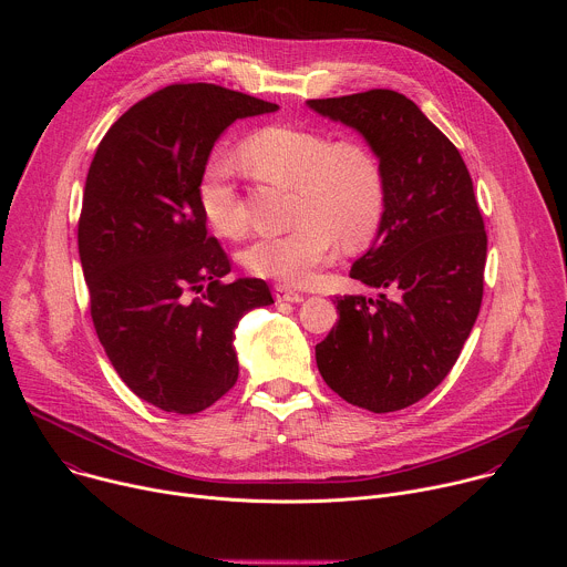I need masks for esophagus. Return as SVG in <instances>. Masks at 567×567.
<instances>
[{
	"label": "esophagus",
	"instance_id": "1",
	"mask_svg": "<svg viewBox=\"0 0 567 567\" xmlns=\"http://www.w3.org/2000/svg\"><path fill=\"white\" fill-rule=\"evenodd\" d=\"M274 293H276L278 302H300L305 298L300 291H296V289H291L287 285H276Z\"/></svg>",
	"mask_w": 567,
	"mask_h": 567
}]
</instances>
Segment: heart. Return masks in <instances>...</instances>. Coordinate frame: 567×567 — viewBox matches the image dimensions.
<instances>
[{"instance_id":"obj_1","label":"heart","mask_w":567,"mask_h":567,"mask_svg":"<svg viewBox=\"0 0 567 567\" xmlns=\"http://www.w3.org/2000/svg\"><path fill=\"white\" fill-rule=\"evenodd\" d=\"M239 158L258 177L293 188L291 230L260 235L245 251L249 271L300 285L326 265L339 239L346 247L368 241L383 217L385 186L377 156L361 143L298 127H265L239 147ZM197 202L206 221L224 237L245 230L230 161H210Z\"/></svg>"}]
</instances>
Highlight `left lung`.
<instances>
[{
	"mask_svg": "<svg viewBox=\"0 0 567 567\" xmlns=\"http://www.w3.org/2000/svg\"><path fill=\"white\" fill-rule=\"evenodd\" d=\"M359 132L379 161L385 206L350 278L377 296L337 298L339 322L316 365L348 403L392 413L426 396L455 365L482 302L487 233L457 147L403 94L307 101Z\"/></svg>",
	"mask_w": 567,
	"mask_h": 567,
	"instance_id": "1",
	"label": "left lung"
}]
</instances>
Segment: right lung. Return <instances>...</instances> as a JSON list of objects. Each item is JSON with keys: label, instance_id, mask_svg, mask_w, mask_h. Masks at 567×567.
<instances>
[{"label": "right lung", "instance_id": "add662e5", "mask_svg": "<svg viewBox=\"0 0 567 567\" xmlns=\"http://www.w3.org/2000/svg\"><path fill=\"white\" fill-rule=\"evenodd\" d=\"M278 105L217 85H173L130 107L87 173L78 254L96 334L125 385L193 415L237 381L239 318L274 302L260 278L226 280L197 188L215 141Z\"/></svg>", "mask_w": 567, "mask_h": 567}]
</instances>
